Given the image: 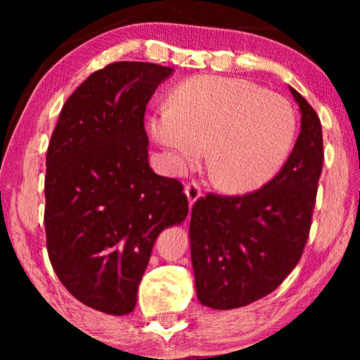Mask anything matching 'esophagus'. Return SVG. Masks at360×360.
<instances>
[{
  "label": "esophagus",
  "instance_id": "1",
  "mask_svg": "<svg viewBox=\"0 0 360 360\" xmlns=\"http://www.w3.org/2000/svg\"><path fill=\"white\" fill-rule=\"evenodd\" d=\"M185 195L188 198V205L190 208L196 203V200H200L201 196V188L198 186V184H188L185 186Z\"/></svg>",
  "mask_w": 360,
  "mask_h": 360
}]
</instances>
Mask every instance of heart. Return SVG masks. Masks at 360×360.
Returning <instances> with one entry per match:
<instances>
[{"label": "heart", "mask_w": 360, "mask_h": 360, "mask_svg": "<svg viewBox=\"0 0 360 360\" xmlns=\"http://www.w3.org/2000/svg\"><path fill=\"white\" fill-rule=\"evenodd\" d=\"M149 131L176 172L203 159L214 184L248 193L278 174L297 136V116L283 96L255 83L195 77L181 83L172 105L149 116Z\"/></svg>", "instance_id": "b5f03b06"}]
</instances>
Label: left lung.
Masks as SVG:
<instances>
[{"label":"left lung","mask_w":360,"mask_h":360,"mask_svg":"<svg viewBox=\"0 0 360 360\" xmlns=\"http://www.w3.org/2000/svg\"><path fill=\"white\" fill-rule=\"evenodd\" d=\"M288 88L302 112V129L278 175L244 196L210 193L191 210V265L205 307L233 309L257 302L302 257L323 169V131L316 111Z\"/></svg>","instance_id":"1"}]
</instances>
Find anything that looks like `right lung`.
Here are the masks:
<instances>
[{
  "label": "right lung",
  "mask_w": 360,
  "mask_h": 360,
  "mask_svg": "<svg viewBox=\"0 0 360 360\" xmlns=\"http://www.w3.org/2000/svg\"><path fill=\"white\" fill-rule=\"evenodd\" d=\"M174 68L116 62L63 105L47 149L49 259L68 292L106 314L131 313L162 231L188 201L179 180L149 165L146 105Z\"/></svg>",
  "instance_id": "obj_1"
}]
</instances>
